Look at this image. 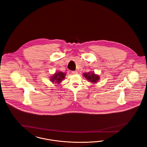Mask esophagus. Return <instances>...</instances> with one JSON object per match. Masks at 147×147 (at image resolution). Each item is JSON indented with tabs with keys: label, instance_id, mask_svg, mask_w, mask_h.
I'll list each match as a JSON object with an SVG mask.
<instances>
[{
	"label": "esophagus",
	"instance_id": "34e87169",
	"mask_svg": "<svg viewBox=\"0 0 147 147\" xmlns=\"http://www.w3.org/2000/svg\"><path fill=\"white\" fill-rule=\"evenodd\" d=\"M71 73H72L73 74H78V71H77V70L72 71H71Z\"/></svg>",
	"mask_w": 147,
	"mask_h": 147
}]
</instances>
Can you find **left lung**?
<instances>
[{"label":"left lung","mask_w":147,"mask_h":147,"mask_svg":"<svg viewBox=\"0 0 147 147\" xmlns=\"http://www.w3.org/2000/svg\"><path fill=\"white\" fill-rule=\"evenodd\" d=\"M84 77L86 78L89 81H90V82L95 83H97V81L99 80V77L97 75H95L93 73H84Z\"/></svg>","instance_id":"left-lung-1"}]
</instances>
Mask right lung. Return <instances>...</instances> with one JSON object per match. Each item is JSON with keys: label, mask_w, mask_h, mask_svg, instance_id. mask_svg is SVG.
I'll return each mask as SVG.
<instances>
[{"label": "right lung", "mask_w": 147, "mask_h": 147, "mask_svg": "<svg viewBox=\"0 0 147 147\" xmlns=\"http://www.w3.org/2000/svg\"><path fill=\"white\" fill-rule=\"evenodd\" d=\"M65 75V74L64 73L59 71L58 73H56L55 75H53L51 78V80L52 82H56L57 83H59L62 81V80L64 78Z\"/></svg>", "instance_id": "obj_1"}]
</instances>
